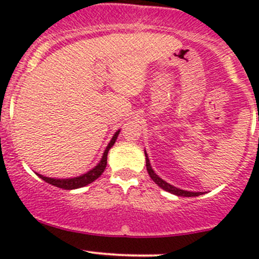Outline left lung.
I'll return each mask as SVG.
<instances>
[{"instance_id": "left-lung-1", "label": "left lung", "mask_w": 259, "mask_h": 259, "mask_svg": "<svg viewBox=\"0 0 259 259\" xmlns=\"http://www.w3.org/2000/svg\"><path fill=\"white\" fill-rule=\"evenodd\" d=\"M145 159H146V170H148L149 176H150V178L154 180V183H155V184H158L159 187L161 188V189L166 190V192L171 193V194L178 195V197H198V195L202 194V193H199V192H197V193H195V192H187V190L179 189V188H176V187H173V185L169 184V183L164 182V180L161 178H159V177L155 174V171L151 169L150 161H149V158H148V154H146V151H145Z\"/></svg>"}]
</instances>
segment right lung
I'll use <instances>...</instances> for the list:
<instances>
[{"mask_svg":"<svg viewBox=\"0 0 259 259\" xmlns=\"http://www.w3.org/2000/svg\"><path fill=\"white\" fill-rule=\"evenodd\" d=\"M119 133H120V130H117V132L115 133L113 139L110 140V143H109L108 146H106L100 163H99L94 169L89 170L86 174H82V176L76 177V178H70V179L48 178V177H44V176H41V174H37V176L40 177L42 180H45L46 183H49V184L55 185V187H57V188H62V189H66V190L77 189V188L85 187V185L90 184V183H93L94 180L98 179L99 177L104 173V170H105L106 164H108V153H109V150H110L111 146L115 144V142H116V138H117V135H119Z\"/></svg>","mask_w":259,"mask_h":259,"instance_id":"obj_1","label":"right lung"}]
</instances>
